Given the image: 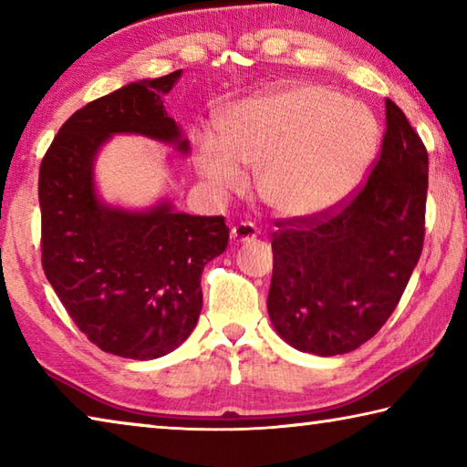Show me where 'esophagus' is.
<instances>
[{"mask_svg":"<svg viewBox=\"0 0 467 467\" xmlns=\"http://www.w3.org/2000/svg\"><path fill=\"white\" fill-rule=\"evenodd\" d=\"M257 236V226L251 224V223H241L233 226L231 231V241L233 243H247L253 241Z\"/></svg>","mask_w":467,"mask_h":467,"instance_id":"esophagus-1","label":"esophagus"}]
</instances>
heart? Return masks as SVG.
I'll return each mask as SVG.
<instances>
[{
  "label": "heart",
  "instance_id": "1",
  "mask_svg": "<svg viewBox=\"0 0 467 467\" xmlns=\"http://www.w3.org/2000/svg\"><path fill=\"white\" fill-rule=\"evenodd\" d=\"M224 141H197V169L220 192H239L241 167L274 214L315 218L360 187L379 150L370 109L327 86L292 82L243 100L224 117Z\"/></svg>",
  "mask_w": 467,
  "mask_h": 467
}]
</instances>
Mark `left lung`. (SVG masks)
<instances>
[{
  "instance_id": "1",
  "label": "left lung",
  "mask_w": 467,
  "mask_h": 467,
  "mask_svg": "<svg viewBox=\"0 0 467 467\" xmlns=\"http://www.w3.org/2000/svg\"><path fill=\"white\" fill-rule=\"evenodd\" d=\"M381 154L365 187L337 212L280 220L267 313L300 352L357 350L385 326L420 259L429 154L385 100Z\"/></svg>"
}]
</instances>
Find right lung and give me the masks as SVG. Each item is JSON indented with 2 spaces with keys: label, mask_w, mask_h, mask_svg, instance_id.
<instances>
[{
  "label": "right lung",
  "mask_w": 467,
  "mask_h": 467,
  "mask_svg": "<svg viewBox=\"0 0 467 467\" xmlns=\"http://www.w3.org/2000/svg\"><path fill=\"white\" fill-rule=\"evenodd\" d=\"M179 78L125 84L76 110L38 171L47 280L82 334L121 358H161L185 342L202 311L203 265L228 244L223 216L185 214L169 200L128 210L97 193L94 161L115 133L189 152L162 105Z\"/></svg>",
  "instance_id": "obj_1"
}]
</instances>
